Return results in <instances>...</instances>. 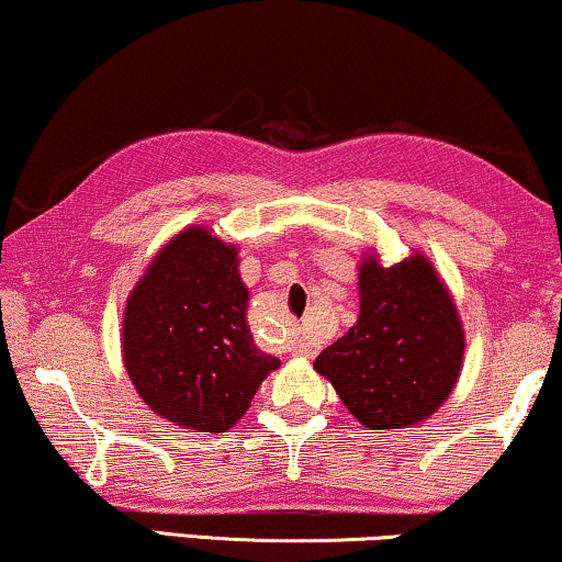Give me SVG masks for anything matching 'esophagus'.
Here are the masks:
<instances>
[{"label": "esophagus", "instance_id": "1", "mask_svg": "<svg viewBox=\"0 0 562 562\" xmlns=\"http://www.w3.org/2000/svg\"><path fill=\"white\" fill-rule=\"evenodd\" d=\"M289 350L294 352V356H302V358H312L314 352H317V342L310 340V337H302V335H294L289 340Z\"/></svg>", "mask_w": 562, "mask_h": 562}]
</instances>
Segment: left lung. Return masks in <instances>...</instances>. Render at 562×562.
<instances>
[{
    "instance_id": "left-lung-1",
    "label": "left lung",
    "mask_w": 562,
    "mask_h": 562,
    "mask_svg": "<svg viewBox=\"0 0 562 562\" xmlns=\"http://www.w3.org/2000/svg\"><path fill=\"white\" fill-rule=\"evenodd\" d=\"M360 317L314 360L352 417L373 429L427 419L456 386L463 327L427 258L360 266Z\"/></svg>"
}]
</instances>
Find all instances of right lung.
I'll list each match as a JSON object with an SVG mask.
<instances>
[{
    "mask_svg": "<svg viewBox=\"0 0 562 562\" xmlns=\"http://www.w3.org/2000/svg\"><path fill=\"white\" fill-rule=\"evenodd\" d=\"M237 250L204 227L176 235L127 299L122 356L137 394L179 427L225 432L279 368L252 340Z\"/></svg>",
    "mask_w": 562,
    "mask_h": 562,
    "instance_id": "obj_1",
    "label": "right lung"
}]
</instances>
